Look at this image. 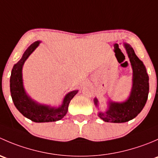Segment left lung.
<instances>
[{
    "label": "left lung",
    "mask_w": 158,
    "mask_h": 158,
    "mask_svg": "<svg viewBox=\"0 0 158 158\" xmlns=\"http://www.w3.org/2000/svg\"><path fill=\"white\" fill-rule=\"evenodd\" d=\"M132 68V86L128 98L122 102H107V109L102 111L97 98L94 104L98 110V116L106 122L123 123L135 118L144 109L149 92V77L145 66L127 43L123 44Z\"/></svg>",
    "instance_id": "8db88e82"
}]
</instances>
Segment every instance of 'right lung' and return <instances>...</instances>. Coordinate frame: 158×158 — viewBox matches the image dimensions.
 <instances>
[{"label": "right lung", "instance_id": "add662e5", "mask_svg": "<svg viewBox=\"0 0 158 158\" xmlns=\"http://www.w3.org/2000/svg\"><path fill=\"white\" fill-rule=\"evenodd\" d=\"M40 43L41 41L37 40L32 44L26 49L21 59L14 64L10 79L11 97L17 109L28 119L38 123L56 122L66 115L70 101L78 93L79 90L68 92L63 98L62 104L58 107L37 102L27 93L23 86V66L30 54L37 48Z\"/></svg>", "mask_w": 158, "mask_h": 158}]
</instances>
